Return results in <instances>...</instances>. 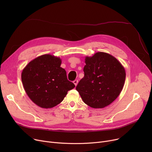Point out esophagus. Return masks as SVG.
Here are the masks:
<instances>
[{"instance_id":"obj_1","label":"esophagus","mask_w":152,"mask_h":152,"mask_svg":"<svg viewBox=\"0 0 152 152\" xmlns=\"http://www.w3.org/2000/svg\"><path fill=\"white\" fill-rule=\"evenodd\" d=\"M73 83H74V84L75 85V86H76L77 84V83H78V81L76 80H76H75V81H73Z\"/></svg>"}]
</instances>
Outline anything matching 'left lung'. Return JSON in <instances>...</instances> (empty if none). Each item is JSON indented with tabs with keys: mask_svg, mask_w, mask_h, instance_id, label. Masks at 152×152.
Wrapping results in <instances>:
<instances>
[{
	"mask_svg": "<svg viewBox=\"0 0 152 152\" xmlns=\"http://www.w3.org/2000/svg\"><path fill=\"white\" fill-rule=\"evenodd\" d=\"M84 76L76 89L83 102L94 108L111 104L120 94L125 82L124 66L111 55L102 52L86 57Z\"/></svg>",
	"mask_w": 152,
	"mask_h": 152,
	"instance_id": "8db88e82",
	"label": "left lung"
}]
</instances>
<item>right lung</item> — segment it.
Listing matches in <instances>:
<instances>
[{
	"label": "right lung",
	"mask_w": 152,
	"mask_h": 152,
	"mask_svg": "<svg viewBox=\"0 0 152 152\" xmlns=\"http://www.w3.org/2000/svg\"><path fill=\"white\" fill-rule=\"evenodd\" d=\"M60 57L44 54L24 68L21 81L29 99L42 108H51L61 103L75 84L69 81Z\"/></svg>",
	"instance_id": "add662e5"
}]
</instances>
